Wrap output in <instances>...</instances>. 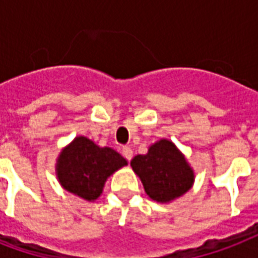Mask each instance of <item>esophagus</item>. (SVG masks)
Masks as SVG:
<instances>
[{"label":"esophagus","instance_id":"34e87169","mask_svg":"<svg viewBox=\"0 0 258 258\" xmlns=\"http://www.w3.org/2000/svg\"><path fill=\"white\" fill-rule=\"evenodd\" d=\"M122 155L127 161H131L132 157H133V151H132V148L131 147H122Z\"/></svg>","mask_w":258,"mask_h":258}]
</instances>
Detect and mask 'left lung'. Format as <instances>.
I'll use <instances>...</instances> for the list:
<instances>
[{
	"mask_svg": "<svg viewBox=\"0 0 258 258\" xmlns=\"http://www.w3.org/2000/svg\"><path fill=\"white\" fill-rule=\"evenodd\" d=\"M131 165L149 198L161 203L183 195L194 183L192 169L168 140L153 144L147 155L133 157Z\"/></svg>",
	"mask_w": 258,
	"mask_h": 258,
	"instance_id": "left-lung-1",
	"label": "left lung"
}]
</instances>
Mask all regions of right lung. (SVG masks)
Here are the masks:
<instances>
[{
  "mask_svg": "<svg viewBox=\"0 0 258 258\" xmlns=\"http://www.w3.org/2000/svg\"><path fill=\"white\" fill-rule=\"evenodd\" d=\"M126 164L118 152L81 136L61 151L56 172L63 188L91 202L101 195L107 177Z\"/></svg>",
  "mask_w": 258,
  "mask_h": 258,
  "instance_id": "add662e5",
  "label": "right lung"
}]
</instances>
